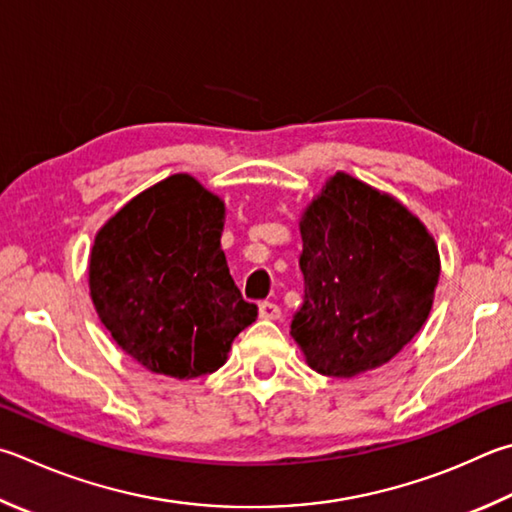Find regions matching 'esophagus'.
Instances as JSON below:
<instances>
[{"mask_svg":"<svg viewBox=\"0 0 512 512\" xmlns=\"http://www.w3.org/2000/svg\"><path fill=\"white\" fill-rule=\"evenodd\" d=\"M282 315V309L275 302H262L259 304V318L264 320H277Z\"/></svg>","mask_w":512,"mask_h":512,"instance_id":"1","label":"esophagus"}]
</instances>
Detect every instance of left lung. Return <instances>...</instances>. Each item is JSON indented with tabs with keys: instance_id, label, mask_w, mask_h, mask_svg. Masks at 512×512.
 <instances>
[{
	"instance_id": "1",
	"label": "left lung",
	"mask_w": 512,
	"mask_h": 512,
	"mask_svg": "<svg viewBox=\"0 0 512 512\" xmlns=\"http://www.w3.org/2000/svg\"><path fill=\"white\" fill-rule=\"evenodd\" d=\"M304 302L291 336L309 367L353 378L392 360L430 315L441 262L401 201L338 172L300 221Z\"/></svg>"
}]
</instances>
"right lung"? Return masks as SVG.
Listing matches in <instances>:
<instances>
[{"label":"right lung","mask_w":512,"mask_h":512,"mask_svg":"<svg viewBox=\"0 0 512 512\" xmlns=\"http://www.w3.org/2000/svg\"><path fill=\"white\" fill-rule=\"evenodd\" d=\"M224 219L217 194L190 174H172L98 230L91 300L116 345L154 374H212L257 318L230 277Z\"/></svg>","instance_id":"1"}]
</instances>
